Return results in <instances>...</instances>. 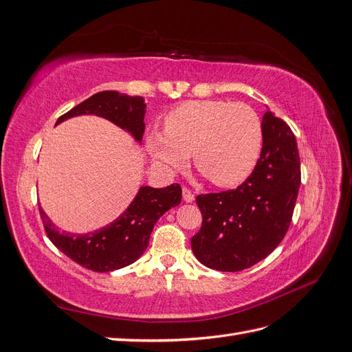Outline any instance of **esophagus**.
<instances>
[{"instance_id": "esophagus-1", "label": "esophagus", "mask_w": 352, "mask_h": 352, "mask_svg": "<svg viewBox=\"0 0 352 352\" xmlns=\"http://www.w3.org/2000/svg\"><path fill=\"white\" fill-rule=\"evenodd\" d=\"M182 195H184V201H186V202H192L195 199V195L192 194V190L186 186H184V189H182Z\"/></svg>"}]
</instances>
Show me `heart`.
Segmentation results:
<instances>
[{
    "label": "heart",
    "mask_w": 352,
    "mask_h": 352,
    "mask_svg": "<svg viewBox=\"0 0 352 352\" xmlns=\"http://www.w3.org/2000/svg\"><path fill=\"white\" fill-rule=\"evenodd\" d=\"M157 162L185 167L188 154L210 182L235 186L247 179L263 150V122L252 107L228 100L186 101L168 111L164 133L148 138Z\"/></svg>",
    "instance_id": "1"
}]
</instances>
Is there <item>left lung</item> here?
<instances>
[{
	"mask_svg": "<svg viewBox=\"0 0 352 352\" xmlns=\"http://www.w3.org/2000/svg\"><path fill=\"white\" fill-rule=\"evenodd\" d=\"M300 184L295 135L267 110L261 157L251 176L236 189L195 198L202 223L190 247L198 261L220 272H241L264 260L289 229Z\"/></svg>",
	"mask_w": 352,
	"mask_h": 352,
	"instance_id": "obj_1",
	"label": "left lung"
}]
</instances>
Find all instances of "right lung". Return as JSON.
<instances>
[{"mask_svg":"<svg viewBox=\"0 0 352 352\" xmlns=\"http://www.w3.org/2000/svg\"><path fill=\"white\" fill-rule=\"evenodd\" d=\"M80 114L101 116L129 131L138 141L142 140L145 131V104L142 97H129L116 91L94 94L66 114L60 116L57 124L69 117ZM180 199L182 188L179 184L162 189L142 186L129 208L119 219L109 226L85 235L60 232L41 207L39 214L47 236L63 254L85 269L107 273L126 267L141 257L150 242L157 220L167 210L176 207Z\"/></svg>","mask_w":352,"mask_h":352,"instance_id":"1","label":"right lung"}]
</instances>
